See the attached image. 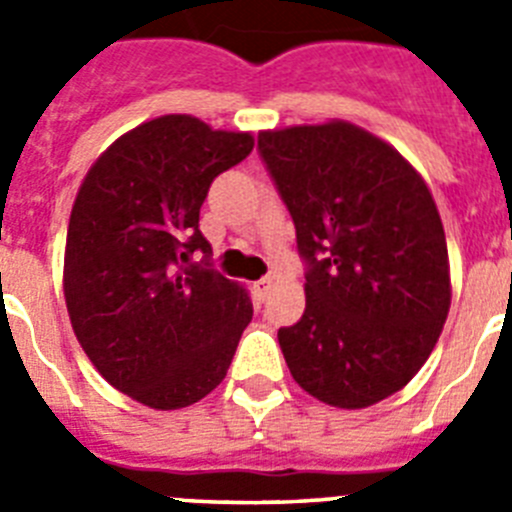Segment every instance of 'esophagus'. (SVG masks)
<instances>
[{
  "label": "esophagus",
  "instance_id": "34e87169",
  "mask_svg": "<svg viewBox=\"0 0 512 512\" xmlns=\"http://www.w3.org/2000/svg\"><path fill=\"white\" fill-rule=\"evenodd\" d=\"M271 284H274V279L271 277H264V279H259V282H253V292H256V297H259V300H264V297L269 295Z\"/></svg>",
  "mask_w": 512,
  "mask_h": 512
}]
</instances>
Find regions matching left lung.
Listing matches in <instances>:
<instances>
[{
    "label": "left lung",
    "instance_id": "obj_1",
    "mask_svg": "<svg viewBox=\"0 0 512 512\" xmlns=\"http://www.w3.org/2000/svg\"><path fill=\"white\" fill-rule=\"evenodd\" d=\"M259 151L307 261L305 315L279 328L307 395L343 410L400 392L451 307L446 235L408 158L346 120L261 130Z\"/></svg>",
    "mask_w": 512,
    "mask_h": 512
}]
</instances>
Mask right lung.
Listing matches in <instances>:
<instances>
[{
	"label": "right lung",
	"instance_id": "add662e5",
	"mask_svg": "<svg viewBox=\"0 0 512 512\" xmlns=\"http://www.w3.org/2000/svg\"><path fill=\"white\" fill-rule=\"evenodd\" d=\"M251 151V133L164 115L120 135L81 182L66 310L94 369L140 405L179 410L210 395L251 323L246 289L191 261L212 253L200 233L212 179Z\"/></svg>",
	"mask_w": 512,
	"mask_h": 512
}]
</instances>
